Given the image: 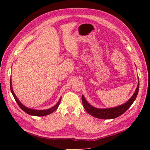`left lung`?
<instances>
[{"label": "left lung", "instance_id": "8db88e82", "mask_svg": "<svg viewBox=\"0 0 150 150\" xmlns=\"http://www.w3.org/2000/svg\"><path fill=\"white\" fill-rule=\"evenodd\" d=\"M139 81L138 84L137 86L135 93H134L132 96L129 99L126 103L124 105L118 106L115 108H104V109H99L93 107V106L90 105L87 103V101L85 100L84 96L82 95V103L83 105L84 106L85 110L89 114V115L95 116L96 118L100 119H113L115 118L118 117L124 114L128 109L130 107L131 105H132L134 101L136 98V96L138 95V91H139Z\"/></svg>", "mask_w": 150, "mask_h": 150}]
</instances>
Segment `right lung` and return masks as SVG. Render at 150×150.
<instances>
[{"label": "right lung", "instance_id": "add662e5", "mask_svg": "<svg viewBox=\"0 0 150 150\" xmlns=\"http://www.w3.org/2000/svg\"><path fill=\"white\" fill-rule=\"evenodd\" d=\"M11 91L12 92V95H13L14 98L15 100H16V103L18 105V106H20V108L22 109V110L24 111L25 112L28 114L30 115H32V116H46L50 115V114L52 113L53 112H54L56 109L58 108V106H59L60 102H61V99L62 98H60V99L58 101V103L55 105L54 107L49 108V109H47V110H34V109H30L26 107V106H24L23 105H22V103L20 102L18 99L17 97L15 95V94L14 93V91L12 90V83H11Z\"/></svg>", "mask_w": 150, "mask_h": 150}]
</instances>
